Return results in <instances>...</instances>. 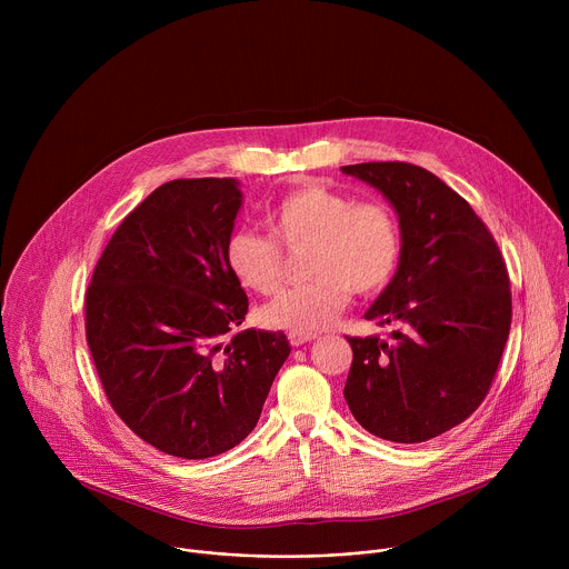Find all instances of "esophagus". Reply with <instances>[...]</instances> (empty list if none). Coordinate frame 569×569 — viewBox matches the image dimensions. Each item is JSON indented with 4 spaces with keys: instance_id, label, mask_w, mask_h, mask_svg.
<instances>
[{
    "instance_id": "1",
    "label": "esophagus",
    "mask_w": 569,
    "mask_h": 569,
    "mask_svg": "<svg viewBox=\"0 0 569 569\" xmlns=\"http://www.w3.org/2000/svg\"><path fill=\"white\" fill-rule=\"evenodd\" d=\"M315 338H317V333H290V336H288V340H290L292 347H301V345H306V342H312Z\"/></svg>"
}]
</instances>
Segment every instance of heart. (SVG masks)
Listing matches in <instances>:
<instances>
[{
  "label": "heart",
  "instance_id": "b5f03b06",
  "mask_svg": "<svg viewBox=\"0 0 569 569\" xmlns=\"http://www.w3.org/2000/svg\"><path fill=\"white\" fill-rule=\"evenodd\" d=\"M266 220L288 248L312 246V281L281 292L261 310L270 329L312 333L327 329L351 301V292L382 290L400 261L402 236L393 209L385 202L327 189L301 187L277 200ZM224 261L236 281L259 295H272L283 279V252L272 236L236 229L224 246Z\"/></svg>",
  "mask_w": 569,
  "mask_h": 569
}]
</instances>
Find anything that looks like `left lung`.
<instances>
[{"instance_id":"obj_1","label":"left lung","mask_w":569,"mask_h":569,"mask_svg":"<svg viewBox=\"0 0 569 569\" xmlns=\"http://www.w3.org/2000/svg\"><path fill=\"white\" fill-rule=\"evenodd\" d=\"M393 207L402 236L396 274L365 319L402 323L393 342L347 338L345 398L356 421L393 443H421L466 421L489 393L509 329L505 259L470 204L405 161L342 167Z\"/></svg>"}]
</instances>
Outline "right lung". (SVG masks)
Wrapping results in <instances>:
<instances>
[{
  "label": "right lung",
  "instance_id": "obj_1",
  "mask_svg": "<svg viewBox=\"0 0 569 569\" xmlns=\"http://www.w3.org/2000/svg\"><path fill=\"white\" fill-rule=\"evenodd\" d=\"M233 178L173 180L123 218L86 297L88 345L114 412L146 443L207 459L259 423L290 342L238 331L248 295L224 261Z\"/></svg>",
  "mask_w": 569,
  "mask_h": 569
}]
</instances>
